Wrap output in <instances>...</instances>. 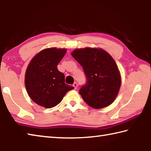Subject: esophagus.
<instances>
[{
	"mask_svg": "<svg viewBox=\"0 0 151 151\" xmlns=\"http://www.w3.org/2000/svg\"><path fill=\"white\" fill-rule=\"evenodd\" d=\"M73 86H74V88H75V89H76V88H77V86H78V84H77V83H76V82H75Z\"/></svg>",
	"mask_w": 151,
	"mask_h": 151,
	"instance_id": "34e87169",
	"label": "esophagus"
}]
</instances>
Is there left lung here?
Wrapping results in <instances>:
<instances>
[{"mask_svg":"<svg viewBox=\"0 0 151 151\" xmlns=\"http://www.w3.org/2000/svg\"><path fill=\"white\" fill-rule=\"evenodd\" d=\"M71 55L86 76V83L79 90L82 99L93 109L110 105L121 85L120 74L113 58L103 49L94 48L76 49Z\"/></svg>","mask_w":151,"mask_h":151,"instance_id":"left-lung-1","label":"left lung"}]
</instances>
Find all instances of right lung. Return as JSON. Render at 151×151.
Masks as SVG:
<instances>
[{
  "label": "right lung",
  "instance_id": "right-lung-1",
  "mask_svg": "<svg viewBox=\"0 0 151 151\" xmlns=\"http://www.w3.org/2000/svg\"><path fill=\"white\" fill-rule=\"evenodd\" d=\"M66 49H44L32 59L27 69L25 84L29 96L37 104L47 109L60 103L67 91L74 89L65 83V75L58 65Z\"/></svg>",
  "mask_w": 151,
  "mask_h": 151
}]
</instances>
